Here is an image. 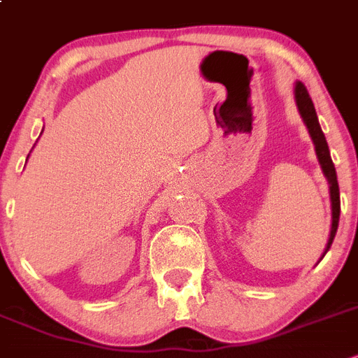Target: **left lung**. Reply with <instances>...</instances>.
Listing matches in <instances>:
<instances>
[{"label":"left lung","instance_id":"1","mask_svg":"<svg viewBox=\"0 0 358 358\" xmlns=\"http://www.w3.org/2000/svg\"><path fill=\"white\" fill-rule=\"evenodd\" d=\"M294 99H296L298 111H300L301 119H303V122H306L307 129H309L310 138H313V142H314V149H316L317 162H320L321 170H323L324 177H327V181H329V186H330V202H332V227H330L329 243H327L323 255H321V259H323L324 254L329 252L334 238H336L337 225H339V215H341L339 185H337L336 166H334L332 157H330L329 143H327V138H324L323 131H321L320 120H317V115H316V110H314L313 99H310L306 85L300 83V81H296V85H294Z\"/></svg>","mask_w":358,"mask_h":358}]
</instances>
